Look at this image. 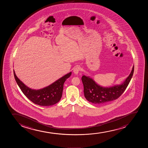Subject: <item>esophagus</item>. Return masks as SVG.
Wrapping results in <instances>:
<instances>
[{
    "instance_id": "1",
    "label": "esophagus",
    "mask_w": 148,
    "mask_h": 148,
    "mask_svg": "<svg viewBox=\"0 0 148 148\" xmlns=\"http://www.w3.org/2000/svg\"><path fill=\"white\" fill-rule=\"evenodd\" d=\"M80 70H81V68L79 67H76L74 69L73 72H74V73H75V74H78L79 72L80 71Z\"/></svg>"
}]
</instances>
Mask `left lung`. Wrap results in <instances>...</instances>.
<instances>
[{
    "instance_id": "left-lung-1",
    "label": "left lung",
    "mask_w": 148,
    "mask_h": 148,
    "mask_svg": "<svg viewBox=\"0 0 148 148\" xmlns=\"http://www.w3.org/2000/svg\"><path fill=\"white\" fill-rule=\"evenodd\" d=\"M134 72V65L130 74L122 84L110 88H103L99 86L91 78L84 75L82 77V81L84 85V97L88 101L96 105L105 104L116 100L126 90Z\"/></svg>"
}]
</instances>
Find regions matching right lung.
<instances>
[{"label": "right lung", "instance_id": "1", "mask_svg": "<svg viewBox=\"0 0 148 148\" xmlns=\"http://www.w3.org/2000/svg\"><path fill=\"white\" fill-rule=\"evenodd\" d=\"M14 75L16 82L26 97L35 104L45 107L52 106L60 101L62 96L64 83L71 75V72L64 75L47 87L37 90L28 88L16 76L14 70Z\"/></svg>", "mask_w": 148, "mask_h": 148}]
</instances>
